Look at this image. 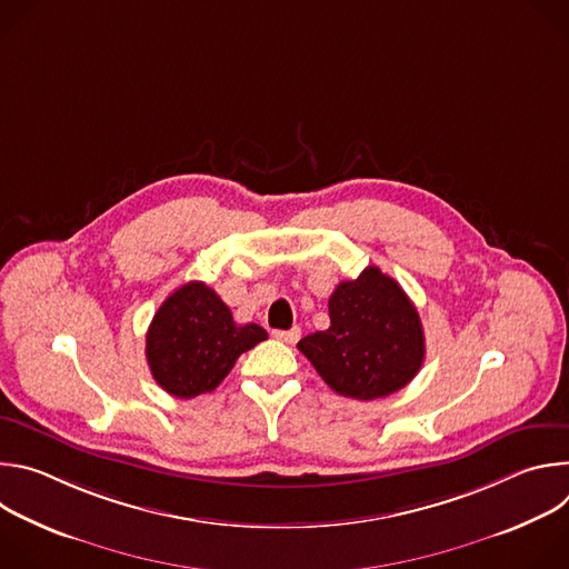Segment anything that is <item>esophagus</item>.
I'll return each instance as SVG.
<instances>
[{
  "mask_svg": "<svg viewBox=\"0 0 569 569\" xmlns=\"http://www.w3.org/2000/svg\"><path fill=\"white\" fill-rule=\"evenodd\" d=\"M299 336H301L299 327H295V329H290V331H272V338H277V340H281V342H286V345H295V342L299 340Z\"/></svg>",
  "mask_w": 569,
  "mask_h": 569,
  "instance_id": "1",
  "label": "esophagus"
}]
</instances>
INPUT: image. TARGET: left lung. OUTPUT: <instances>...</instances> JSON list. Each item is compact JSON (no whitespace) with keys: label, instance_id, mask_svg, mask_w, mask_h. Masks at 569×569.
Returning <instances> with one entry per match:
<instances>
[{"label":"left lung","instance_id":"8db88e82","mask_svg":"<svg viewBox=\"0 0 569 569\" xmlns=\"http://www.w3.org/2000/svg\"><path fill=\"white\" fill-rule=\"evenodd\" d=\"M329 317L331 327L306 336L297 349L340 396L385 398L419 373L426 358L421 317L376 266L333 290Z\"/></svg>","mask_w":569,"mask_h":569}]
</instances>
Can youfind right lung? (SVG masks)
I'll return each mask as SVG.
<instances>
[{
    "label": "right lung",
    "instance_id": "obj_1",
    "mask_svg": "<svg viewBox=\"0 0 569 569\" xmlns=\"http://www.w3.org/2000/svg\"><path fill=\"white\" fill-rule=\"evenodd\" d=\"M266 338L259 323H236L216 290L189 281L154 312L146 333V360L161 389L193 398L213 391L238 356Z\"/></svg>",
    "mask_w": 569,
    "mask_h": 569
}]
</instances>
